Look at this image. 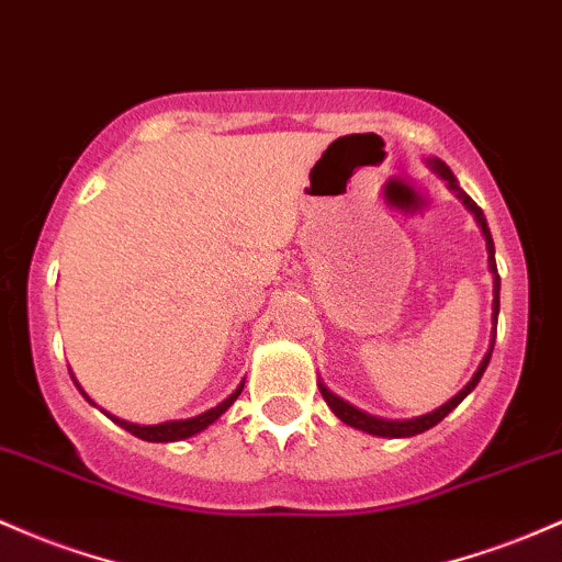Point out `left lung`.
<instances>
[{
	"instance_id": "obj_1",
	"label": "left lung",
	"mask_w": 562,
	"mask_h": 562,
	"mask_svg": "<svg viewBox=\"0 0 562 562\" xmlns=\"http://www.w3.org/2000/svg\"><path fill=\"white\" fill-rule=\"evenodd\" d=\"M429 165H431V170H435L437 176L442 178V181H448V189H451L453 194L459 196V200L464 202L467 207H470V213L474 215V218H477L480 229H483L485 248H488V267H491V271H493V325H496V319H498V288H502V282H498V274H496V250H493V239H491L488 224H485V215H483V211H480V207H477V202H474L472 196L467 194V191L459 187V181H456V176H453L451 168H448L446 162H440V159H429ZM493 341H496V328H493L491 347H488V351H485L483 362H480V368H477V371H474V375L470 379V384H467L464 390L456 394V397L448 400L446 405H440V408H437V411L424 413V416H416V418H405V422H390V418H375V416H371V413L357 411L355 405L344 403L341 397H336V394H333L330 390H325V384H319V392H323L325 403L330 405V411L336 413V416L341 418L344 424H349V427L362 429V431H368V435H375V437H413V435H422V431H427V429L435 427V424H440L442 418H446L448 413H451V411L456 408V405H459L461 400H464L467 394H470V392L474 390V386L480 384V379H483L485 368H488V362H491Z\"/></svg>"
}]
</instances>
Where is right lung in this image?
Returning a JSON list of instances; mask_svg holds the SVG:
<instances>
[{
  "label": "right lung",
  "mask_w": 562,
  "mask_h": 562,
  "mask_svg": "<svg viewBox=\"0 0 562 562\" xmlns=\"http://www.w3.org/2000/svg\"><path fill=\"white\" fill-rule=\"evenodd\" d=\"M71 379H74V375H71ZM74 384H77V379H74ZM77 386H79V384H77ZM243 386H245V381L237 386V390H234V392L229 394V397L224 400V403H218V405H215V408L200 413V416H194V418H183V422H165V424H149V427H140V424H131V422H125V418H116V416H109V418H111V422H114V424H120L122 429H127V431H131V435L140 437V440H146V442H176V440H187V437L200 435L202 429L211 427V424L215 422V418L221 416V413L229 411L234 400H237L239 392H243ZM79 392H82V386H79ZM82 394H85V392H82ZM85 397H88V394H85ZM88 400H90V397H88ZM90 403H92V400H90ZM92 405H95V403H92Z\"/></svg>",
  "instance_id": "right-lung-1"
}]
</instances>
